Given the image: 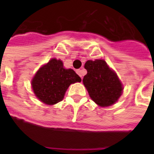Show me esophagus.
<instances>
[{
  "label": "esophagus",
  "mask_w": 154,
  "mask_h": 154,
  "mask_svg": "<svg viewBox=\"0 0 154 154\" xmlns=\"http://www.w3.org/2000/svg\"><path fill=\"white\" fill-rule=\"evenodd\" d=\"M77 73L81 77V78H82V70H80V69H78V70H77Z\"/></svg>",
  "instance_id": "obj_1"
}]
</instances>
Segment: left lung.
<instances>
[{"instance_id":"8db88e82","label":"left lung","mask_w":154,"mask_h":154,"mask_svg":"<svg viewBox=\"0 0 154 154\" xmlns=\"http://www.w3.org/2000/svg\"><path fill=\"white\" fill-rule=\"evenodd\" d=\"M84 67L87 73L82 82L92 100L101 107L116 103L123 91L122 83L116 72L102 59L88 60Z\"/></svg>"}]
</instances>
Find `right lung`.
<instances>
[{
	"instance_id": "right-lung-1",
	"label": "right lung",
	"mask_w": 154,
	"mask_h": 154,
	"mask_svg": "<svg viewBox=\"0 0 154 154\" xmlns=\"http://www.w3.org/2000/svg\"><path fill=\"white\" fill-rule=\"evenodd\" d=\"M82 79L72 69H66L61 60L52 58L38 69L31 81L34 93L47 105H54L63 99L71 84Z\"/></svg>"
}]
</instances>
